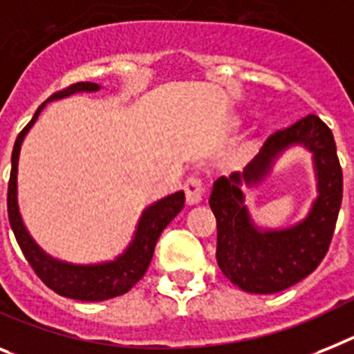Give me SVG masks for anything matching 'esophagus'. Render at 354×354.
<instances>
[{
  "mask_svg": "<svg viewBox=\"0 0 354 354\" xmlns=\"http://www.w3.org/2000/svg\"><path fill=\"white\" fill-rule=\"evenodd\" d=\"M183 189H185V198L189 205H196L203 200L205 185H203V180H201L200 176L187 178L185 187H183Z\"/></svg>",
  "mask_w": 354,
  "mask_h": 354,
  "instance_id": "34e87169",
  "label": "esophagus"
}]
</instances>
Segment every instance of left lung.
I'll return each mask as SVG.
<instances>
[{"label": "left lung", "instance_id": "left-lung-1", "mask_svg": "<svg viewBox=\"0 0 354 354\" xmlns=\"http://www.w3.org/2000/svg\"><path fill=\"white\" fill-rule=\"evenodd\" d=\"M293 143H302L314 153L319 198L299 225L261 233L242 205L239 185L259 181L277 154ZM342 187L333 133L317 115L273 133L243 174L232 172L214 182L209 203L218 223L216 259L225 277L248 293L283 292L308 277L329 250L342 205Z\"/></svg>", "mask_w": 354, "mask_h": 354}]
</instances>
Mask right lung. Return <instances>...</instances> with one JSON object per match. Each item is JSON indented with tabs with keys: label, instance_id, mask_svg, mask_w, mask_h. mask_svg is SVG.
Masks as SVG:
<instances>
[{
	"label": "right lung",
	"instance_id": "1",
	"mask_svg": "<svg viewBox=\"0 0 354 354\" xmlns=\"http://www.w3.org/2000/svg\"><path fill=\"white\" fill-rule=\"evenodd\" d=\"M97 90H99V84H95V82H75V84H70L64 90L53 93L48 100L62 99V97H68V95L77 93V91ZM44 104L37 108L32 120L17 135L14 149H12V169L10 180H8L7 210L8 221H10L12 230H14L17 245H19L21 252H23L25 259L28 261V264H30L32 270L35 272V275L50 290H53L59 295L88 302L106 301V299L124 295L147 272L160 234L163 232V228L167 227L172 219L176 218L178 212L183 209L185 194L182 191L174 192V194L167 196V198H163V200L151 205L149 209L142 214L140 223L136 227L135 239L129 245V248L120 257L111 261V263L77 266V264H68L52 259L50 255L44 254L39 246L35 245L30 234L26 232L25 225L21 221L19 209H17V158H19L21 144H23V138L28 133V129L34 126V122L39 117Z\"/></svg>",
	"mask_w": 354,
	"mask_h": 354
}]
</instances>
